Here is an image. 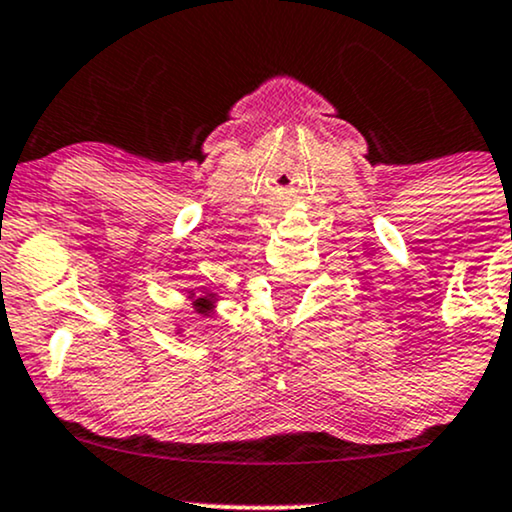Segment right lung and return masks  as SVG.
<instances>
[{
	"label": "right lung",
	"instance_id": "right-lung-1",
	"mask_svg": "<svg viewBox=\"0 0 512 512\" xmlns=\"http://www.w3.org/2000/svg\"><path fill=\"white\" fill-rule=\"evenodd\" d=\"M195 293H190V298H193ZM212 300H214V293H205V295H200V298H195L193 300V307H195V312H200V315H207L209 317V305H212Z\"/></svg>",
	"mask_w": 512,
	"mask_h": 512
}]
</instances>
